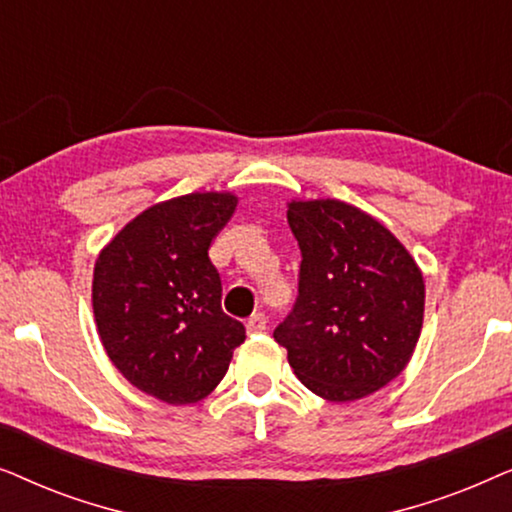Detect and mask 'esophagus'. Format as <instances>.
I'll return each instance as SVG.
<instances>
[{
    "label": "esophagus",
    "instance_id": "1",
    "mask_svg": "<svg viewBox=\"0 0 512 512\" xmlns=\"http://www.w3.org/2000/svg\"><path fill=\"white\" fill-rule=\"evenodd\" d=\"M265 328H268V319H265L263 312L254 314V317H251V319L247 321V331H249L251 335H254V333H263Z\"/></svg>",
    "mask_w": 512,
    "mask_h": 512
}]
</instances>
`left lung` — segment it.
<instances>
[{
    "label": "left lung",
    "mask_w": 512,
    "mask_h": 512,
    "mask_svg": "<svg viewBox=\"0 0 512 512\" xmlns=\"http://www.w3.org/2000/svg\"><path fill=\"white\" fill-rule=\"evenodd\" d=\"M298 300L275 340L312 394L359 401L403 373L424 324V275L375 216L335 198L286 202Z\"/></svg>",
    "instance_id": "1"
}]
</instances>
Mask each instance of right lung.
<instances>
[{"mask_svg": "<svg viewBox=\"0 0 512 512\" xmlns=\"http://www.w3.org/2000/svg\"><path fill=\"white\" fill-rule=\"evenodd\" d=\"M237 195L156 202L104 244L93 270L102 347L132 387L170 405L198 403L223 380L244 326L221 310L209 247Z\"/></svg>", "mask_w": 512, "mask_h": 512, "instance_id": "obj_1", "label": "right lung"}]
</instances>
